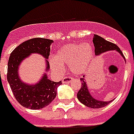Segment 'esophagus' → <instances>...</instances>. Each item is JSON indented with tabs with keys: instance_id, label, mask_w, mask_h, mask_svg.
I'll list each match as a JSON object with an SVG mask.
<instances>
[{
	"instance_id": "1",
	"label": "esophagus",
	"mask_w": 134,
	"mask_h": 134,
	"mask_svg": "<svg viewBox=\"0 0 134 134\" xmlns=\"http://www.w3.org/2000/svg\"><path fill=\"white\" fill-rule=\"evenodd\" d=\"M72 80V77H70V76H67L63 78V80H62V83H70Z\"/></svg>"
}]
</instances>
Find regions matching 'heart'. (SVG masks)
I'll return each instance as SVG.
<instances>
[{
    "label": "heart",
    "mask_w": 134,
    "mask_h": 134,
    "mask_svg": "<svg viewBox=\"0 0 134 134\" xmlns=\"http://www.w3.org/2000/svg\"><path fill=\"white\" fill-rule=\"evenodd\" d=\"M93 57V48L88 43H70L58 51L56 58L51 59L55 70H62L63 64H70L72 72L80 75L88 67Z\"/></svg>",
    "instance_id": "obj_1"
}]
</instances>
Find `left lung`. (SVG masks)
I'll return each mask as SVG.
<instances>
[{
	"instance_id": "8db88e82",
	"label": "left lung",
	"mask_w": 134,
	"mask_h": 134,
	"mask_svg": "<svg viewBox=\"0 0 134 134\" xmlns=\"http://www.w3.org/2000/svg\"><path fill=\"white\" fill-rule=\"evenodd\" d=\"M93 43L95 46V54L96 56L102 54L104 52L107 51H112L115 50L118 52H119L120 55L125 59L122 51H120V48L111 42L104 40V38L100 37L97 35H94L93 38ZM80 80L82 81L81 87L77 94V97L80 102L83 104L85 106L91 108H102L104 107L107 106L108 104L113 102V100L109 101V102H103L100 100H97L94 99L92 96L90 94L88 91V88L87 87L86 81L85 80V77L83 76L82 78H80Z\"/></svg>"
}]
</instances>
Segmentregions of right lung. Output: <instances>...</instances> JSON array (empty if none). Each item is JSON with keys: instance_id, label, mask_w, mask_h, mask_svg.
Segmentation results:
<instances>
[{"instance_id": "obj_1", "label": "right lung", "mask_w": 134, "mask_h": 134, "mask_svg": "<svg viewBox=\"0 0 134 134\" xmlns=\"http://www.w3.org/2000/svg\"><path fill=\"white\" fill-rule=\"evenodd\" d=\"M54 41L46 38H35L28 40L18 46L12 51L8 62L7 80L14 96L21 106L31 109H42L48 105L55 99L57 87L62 84L48 78L46 74L35 85H28L22 82L19 76V67L23 59L31 54H39L46 58V71L49 70L47 59Z\"/></svg>"}]
</instances>
